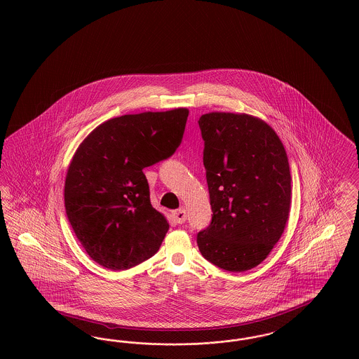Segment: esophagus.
I'll list each match as a JSON object with an SVG mask.
<instances>
[{"instance_id":"1","label":"esophagus","mask_w":359,"mask_h":359,"mask_svg":"<svg viewBox=\"0 0 359 359\" xmlns=\"http://www.w3.org/2000/svg\"><path fill=\"white\" fill-rule=\"evenodd\" d=\"M172 217H173L175 222L179 223V224H182V223H184L187 221V212H186L184 208H180V210L173 211V212H172Z\"/></svg>"}]
</instances>
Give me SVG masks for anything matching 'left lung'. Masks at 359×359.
Listing matches in <instances>:
<instances>
[{
	"label": "left lung",
	"instance_id": "8db88e82",
	"mask_svg": "<svg viewBox=\"0 0 359 359\" xmlns=\"http://www.w3.org/2000/svg\"><path fill=\"white\" fill-rule=\"evenodd\" d=\"M198 123L212 218L196 242L215 266L245 272L268 257L288 221L287 152L268 123L248 114L208 113Z\"/></svg>",
	"mask_w": 359,
	"mask_h": 359
}]
</instances>
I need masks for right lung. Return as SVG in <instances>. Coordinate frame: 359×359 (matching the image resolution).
Listing matches in <instances>:
<instances>
[{
    "label": "right lung",
    "mask_w": 359,
    "mask_h": 359,
    "mask_svg": "<svg viewBox=\"0 0 359 359\" xmlns=\"http://www.w3.org/2000/svg\"><path fill=\"white\" fill-rule=\"evenodd\" d=\"M187 117V109L121 116L78 148L66 177V214L87 255L104 268H133L160 249L170 224L151 205L142 170L176 152Z\"/></svg>",
    "instance_id": "add662e5"
}]
</instances>
